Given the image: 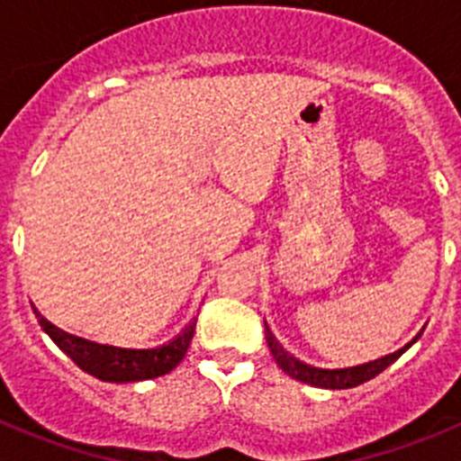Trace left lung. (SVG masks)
I'll return each instance as SVG.
<instances>
[{
    "instance_id": "left-lung-1",
    "label": "left lung",
    "mask_w": 461,
    "mask_h": 461,
    "mask_svg": "<svg viewBox=\"0 0 461 461\" xmlns=\"http://www.w3.org/2000/svg\"><path fill=\"white\" fill-rule=\"evenodd\" d=\"M266 339H267V346H270L272 356H275L276 365H279L284 372L288 374L291 378H295V381H303V383H309V385H316V388H328V390H346V388H356V385H362V383L372 381L374 376H378V374L383 372L385 367H390L394 360H397L402 353L409 348L413 341H411L409 346H404V348H399V351H394L393 356H385L381 357V360H374V362H367V365H360V367H351V369H316V367H309V365H304V362L295 360V357L291 356V353H286L284 348H281L279 341L272 337V332L267 330L266 325Z\"/></svg>"
}]
</instances>
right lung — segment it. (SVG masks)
Listing matches in <instances>:
<instances>
[{
	"label": "right lung",
	"mask_w": 461,
	"mask_h": 461,
	"mask_svg": "<svg viewBox=\"0 0 461 461\" xmlns=\"http://www.w3.org/2000/svg\"><path fill=\"white\" fill-rule=\"evenodd\" d=\"M36 319H39L41 328L50 335V339L55 341V344L59 346L80 369H83V372L92 374V376H96L99 381L108 383L148 381V378H157L173 372V369L182 362V357H185L195 330V323H191L177 339L161 346V348H152V351H126V348L101 346L94 344V341L68 335L64 330L48 323L39 312H36Z\"/></svg>",
	"instance_id": "right-lung-1"
}]
</instances>
